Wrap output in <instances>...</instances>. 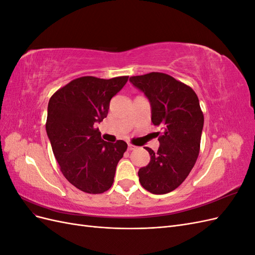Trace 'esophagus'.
Segmentation results:
<instances>
[{
    "label": "esophagus",
    "instance_id": "34e87169",
    "mask_svg": "<svg viewBox=\"0 0 255 255\" xmlns=\"http://www.w3.org/2000/svg\"><path fill=\"white\" fill-rule=\"evenodd\" d=\"M128 151H132V150H135V149H137V146H136V145H134V144H128Z\"/></svg>",
    "mask_w": 255,
    "mask_h": 255
}]
</instances>
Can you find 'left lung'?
I'll return each instance as SVG.
<instances>
[{
    "mask_svg": "<svg viewBox=\"0 0 255 255\" xmlns=\"http://www.w3.org/2000/svg\"><path fill=\"white\" fill-rule=\"evenodd\" d=\"M129 82L149 99L153 125L163 128L158 150L145 148L151 159L138 171L139 182L151 194H168L185 181L199 155L204 116L198 96L161 72L130 76Z\"/></svg>",
    "mask_w": 255,
    "mask_h": 255,
    "instance_id": "1",
    "label": "left lung"
}]
</instances>
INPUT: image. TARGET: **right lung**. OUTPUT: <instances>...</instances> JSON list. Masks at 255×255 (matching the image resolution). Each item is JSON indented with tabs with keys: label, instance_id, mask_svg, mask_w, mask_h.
I'll list each match as a JSON object with an SVG mask.
<instances>
[{
	"label": "right lung",
	"instance_id": "1",
	"mask_svg": "<svg viewBox=\"0 0 255 255\" xmlns=\"http://www.w3.org/2000/svg\"><path fill=\"white\" fill-rule=\"evenodd\" d=\"M128 80L82 76L59 88L49 101L45 129L54 156L66 179L87 194H103L112 187L116 167L128 149L123 140L104 141L95 128L106 118L112 98Z\"/></svg>",
	"mask_w": 255,
	"mask_h": 255
}]
</instances>
